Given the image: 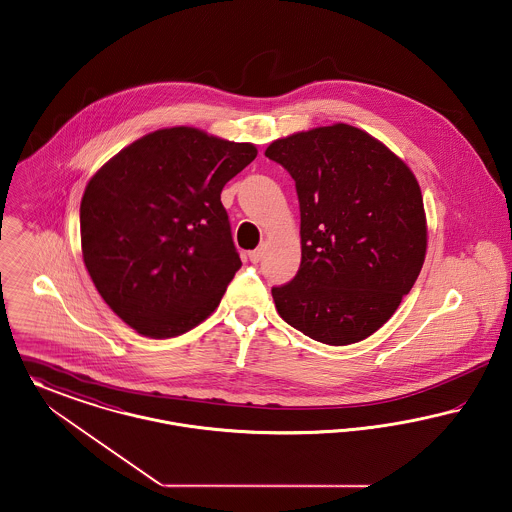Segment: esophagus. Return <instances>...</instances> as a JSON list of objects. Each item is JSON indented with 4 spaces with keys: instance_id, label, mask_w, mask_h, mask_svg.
Returning <instances> with one entry per match:
<instances>
[{
    "instance_id": "obj_1",
    "label": "esophagus",
    "mask_w": 512,
    "mask_h": 512,
    "mask_svg": "<svg viewBox=\"0 0 512 512\" xmlns=\"http://www.w3.org/2000/svg\"><path fill=\"white\" fill-rule=\"evenodd\" d=\"M262 256H264V250H262V248H256V250L248 252V258H250L252 264H258V262L262 260Z\"/></svg>"
}]
</instances>
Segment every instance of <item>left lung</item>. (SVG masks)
Here are the masks:
<instances>
[{"label":"left lung","instance_id":"8db88e82","mask_svg":"<svg viewBox=\"0 0 512 512\" xmlns=\"http://www.w3.org/2000/svg\"><path fill=\"white\" fill-rule=\"evenodd\" d=\"M266 156L291 173L300 204V268L271 289L279 316L333 347L370 337L424 266L428 225L414 173L345 123L273 140Z\"/></svg>","mask_w":512,"mask_h":512}]
</instances>
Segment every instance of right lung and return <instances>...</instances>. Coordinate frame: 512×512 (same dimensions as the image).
<instances>
[{
	"label": "right lung",
	"instance_id": "1",
	"mask_svg": "<svg viewBox=\"0 0 512 512\" xmlns=\"http://www.w3.org/2000/svg\"><path fill=\"white\" fill-rule=\"evenodd\" d=\"M256 154L250 142L171 127L138 138L88 181L84 266L140 335L177 337L216 310L243 266L221 190Z\"/></svg>",
	"mask_w": 512,
	"mask_h": 512
}]
</instances>
